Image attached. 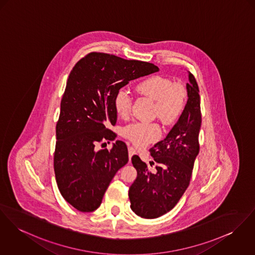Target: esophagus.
Segmentation results:
<instances>
[{"instance_id":"esophagus-1","label":"esophagus","mask_w":255,"mask_h":255,"mask_svg":"<svg viewBox=\"0 0 255 255\" xmlns=\"http://www.w3.org/2000/svg\"><path fill=\"white\" fill-rule=\"evenodd\" d=\"M128 152H129V157H130V158L133 156L134 154H136V149H135V147L129 146V147H128Z\"/></svg>"}]
</instances>
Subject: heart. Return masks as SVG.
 <instances>
[{
    "mask_svg": "<svg viewBox=\"0 0 255 255\" xmlns=\"http://www.w3.org/2000/svg\"><path fill=\"white\" fill-rule=\"evenodd\" d=\"M136 89L138 93L154 100L153 116L166 125L174 124L184 111L187 95L180 83H173L171 79L162 76H151L137 82ZM115 109L119 117H129L132 98L127 90H118L115 97ZM160 135L161 128L155 122L136 121L123 129V136L137 146L155 141Z\"/></svg>",
    "mask_w": 255,
    "mask_h": 255,
    "instance_id": "b5f03b06",
    "label": "heart"
}]
</instances>
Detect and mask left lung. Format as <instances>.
Masks as SVG:
<instances>
[{"mask_svg": "<svg viewBox=\"0 0 255 255\" xmlns=\"http://www.w3.org/2000/svg\"><path fill=\"white\" fill-rule=\"evenodd\" d=\"M187 103L172 130L149 149L155 170L149 171L139 157H132L137 178L129 188L132 211L142 218L152 219L170 212L189 185L199 153V132L202 116L199 87L188 72Z\"/></svg>", "mask_w": 255, "mask_h": 255, "instance_id": "left-lung-1", "label": "left lung"}]
</instances>
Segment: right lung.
<instances>
[{
  "label": "right lung",
  "mask_w": 255,
  "mask_h": 255,
  "mask_svg": "<svg viewBox=\"0 0 255 255\" xmlns=\"http://www.w3.org/2000/svg\"><path fill=\"white\" fill-rule=\"evenodd\" d=\"M158 71L151 63L101 52L87 54L73 68L56 124L54 172L61 195L79 212L98 209L112 179L129 160L122 140L111 150H95L97 142L117 137L107 127L117 123L118 90Z\"/></svg>",
  "instance_id": "1"
}]
</instances>
